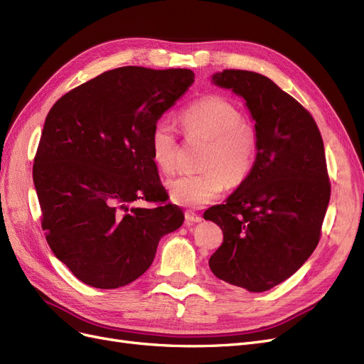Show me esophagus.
Wrapping results in <instances>:
<instances>
[{
  "label": "esophagus",
  "mask_w": 364,
  "mask_h": 364,
  "mask_svg": "<svg viewBox=\"0 0 364 364\" xmlns=\"http://www.w3.org/2000/svg\"><path fill=\"white\" fill-rule=\"evenodd\" d=\"M185 220H186V223H199V222H202V217L199 214H196L194 211H186Z\"/></svg>",
  "instance_id": "1"
}]
</instances>
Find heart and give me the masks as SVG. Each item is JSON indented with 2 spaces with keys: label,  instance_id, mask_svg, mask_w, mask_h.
<instances>
[{
  "label": "heart",
  "instance_id": "heart-1",
  "mask_svg": "<svg viewBox=\"0 0 364 364\" xmlns=\"http://www.w3.org/2000/svg\"><path fill=\"white\" fill-rule=\"evenodd\" d=\"M183 134L208 139L202 173H182L168 179L171 199L182 206L200 208L215 200L226 188L243 183L258 155L257 130L245 123L240 109L222 95H206L181 114ZM150 153L159 171L176 168L178 138L167 119H158L150 132Z\"/></svg>",
  "mask_w": 364,
  "mask_h": 364
}]
</instances>
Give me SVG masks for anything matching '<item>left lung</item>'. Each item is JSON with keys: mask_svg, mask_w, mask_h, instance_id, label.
Here are the masks:
<instances>
[{"mask_svg": "<svg viewBox=\"0 0 364 364\" xmlns=\"http://www.w3.org/2000/svg\"><path fill=\"white\" fill-rule=\"evenodd\" d=\"M213 80L246 100L258 155L226 203L203 214L223 230L209 267L225 282L266 291L290 278L321 240L331 196L322 135L311 114L269 77L223 70Z\"/></svg>", "mask_w": 364, "mask_h": 364, "instance_id": "obj_1", "label": "left lung"}]
</instances>
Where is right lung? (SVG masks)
<instances>
[{"label":"right lung","instance_id":"add662e5","mask_svg":"<svg viewBox=\"0 0 364 364\" xmlns=\"http://www.w3.org/2000/svg\"><path fill=\"white\" fill-rule=\"evenodd\" d=\"M194 83L183 68L121 67L54 103L33 164L47 243L77 279L118 289L155 259L183 223L150 153V132ZM136 200L155 203L136 208Z\"/></svg>","mask_w":364,"mask_h":364}]
</instances>
